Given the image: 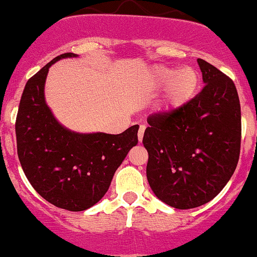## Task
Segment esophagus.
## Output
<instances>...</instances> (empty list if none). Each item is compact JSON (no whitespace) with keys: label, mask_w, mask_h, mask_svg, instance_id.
I'll return each instance as SVG.
<instances>
[{"label":"esophagus","mask_w":257,"mask_h":257,"mask_svg":"<svg viewBox=\"0 0 257 257\" xmlns=\"http://www.w3.org/2000/svg\"><path fill=\"white\" fill-rule=\"evenodd\" d=\"M145 128H146V126H145V124H140V126H139V133H138L139 143H141V141H143V138H144V133H145Z\"/></svg>","instance_id":"esophagus-1"}]
</instances>
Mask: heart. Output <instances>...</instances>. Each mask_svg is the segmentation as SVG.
Here are the masks:
<instances>
[{
  "label": "heart",
  "instance_id": "1",
  "mask_svg": "<svg viewBox=\"0 0 257 257\" xmlns=\"http://www.w3.org/2000/svg\"><path fill=\"white\" fill-rule=\"evenodd\" d=\"M151 77L159 87L167 84L160 103L164 112H173L184 106L192 98L198 85V74L189 67L175 70L174 68L158 65L153 69Z\"/></svg>",
  "mask_w": 257,
  "mask_h": 257
}]
</instances>
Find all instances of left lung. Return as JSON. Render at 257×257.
Instances as JSON below:
<instances>
[{"instance_id": "left-lung-1", "label": "left lung", "mask_w": 257, "mask_h": 257, "mask_svg": "<svg viewBox=\"0 0 257 257\" xmlns=\"http://www.w3.org/2000/svg\"><path fill=\"white\" fill-rule=\"evenodd\" d=\"M197 62L203 89L175 111L149 116L143 139L150 188L178 209L213 199L240 158L241 107L234 83L206 60Z\"/></svg>"}]
</instances>
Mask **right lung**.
Segmentation results:
<instances>
[{
    "instance_id": "right-lung-1",
    "label": "right lung",
    "mask_w": 257,
    "mask_h": 257,
    "mask_svg": "<svg viewBox=\"0 0 257 257\" xmlns=\"http://www.w3.org/2000/svg\"><path fill=\"white\" fill-rule=\"evenodd\" d=\"M54 58L28 80L21 96L16 123L17 155L34 189L55 207L72 212L90 208L108 190L117 168L135 145L138 130L122 134H79L65 128L48 107L44 87Z\"/></svg>"
}]
</instances>
